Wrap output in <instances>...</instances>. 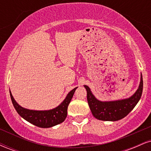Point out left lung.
Returning a JSON list of instances; mask_svg holds the SVG:
<instances>
[{
  "mask_svg": "<svg viewBox=\"0 0 151 151\" xmlns=\"http://www.w3.org/2000/svg\"><path fill=\"white\" fill-rule=\"evenodd\" d=\"M143 77L138 89L132 96L129 99L114 101H101L94 97L89 87L84 86L87 91V101L93 116L101 121H116L122 119L129 114L136 106L141 97L143 92Z\"/></svg>",
  "mask_w": 151,
  "mask_h": 151,
  "instance_id": "left-lung-1",
  "label": "left lung"
}]
</instances>
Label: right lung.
<instances>
[{
  "mask_svg": "<svg viewBox=\"0 0 151 151\" xmlns=\"http://www.w3.org/2000/svg\"><path fill=\"white\" fill-rule=\"evenodd\" d=\"M77 88H74L67 94V97L60 106L48 111H33L22 108L15 101L10 91V95L14 108L20 116L38 127L50 128L61 124L65 120L69 104L70 103Z\"/></svg>",
  "mask_w": 151,
  "mask_h": 151,
  "instance_id": "obj_1",
  "label": "right lung"
}]
</instances>
